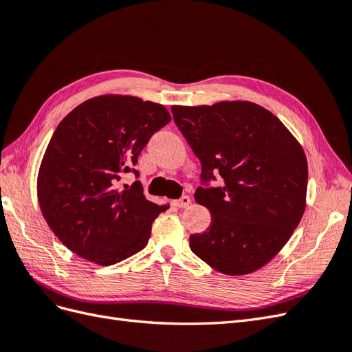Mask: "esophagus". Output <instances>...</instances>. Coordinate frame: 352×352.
<instances>
[{
	"label": "esophagus",
	"instance_id": "34e87169",
	"mask_svg": "<svg viewBox=\"0 0 352 352\" xmlns=\"http://www.w3.org/2000/svg\"><path fill=\"white\" fill-rule=\"evenodd\" d=\"M173 204L177 207V208H185V207H188L189 204H190V198L188 197V195H184L182 198H179V199H176Z\"/></svg>",
	"mask_w": 352,
	"mask_h": 352
}]
</instances>
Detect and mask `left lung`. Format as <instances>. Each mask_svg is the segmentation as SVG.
<instances>
[{"label": "left lung", "mask_w": 352, "mask_h": 352, "mask_svg": "<svg viewBox=\"0 0 352 352\" xmlns=\"http://www.w3.org/2000/svg\"><path fill=\"white\" fill-rule=\"evenodd\" d=\"M173 120L201 162L195 201L211 225L189 236L192 252L230 276L261 269L291 238L305 210L308 166L285 124L250 101L173 105ZM219 174L223 187L208 186Z\"/></svg>", "instance_id": "1"}]
</instances>
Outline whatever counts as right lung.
<instances>
[{"instance_id": "obj_1", "label": "right lung", "mask_w": 352, "mask_h": 352, "mask_svg": "<svg viewBox=\"0 0 352 352\" xmlns=\"http://www.w3.org/2000/svg\"><path fill=\"white\" fill-rule=\"evenodd\" d=\"M172 117L162 104L100 95L60 122L38 173V201L50 229L79 257L111 265L140 252L168 206L120 184L150 138Z\"/></svg>"}]
</instances>
